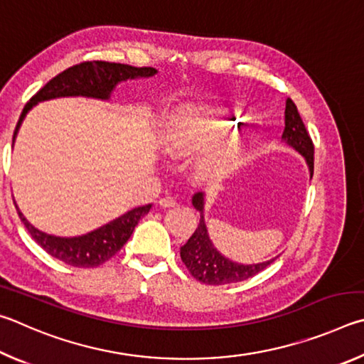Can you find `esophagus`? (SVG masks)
Masks as SVG:
<instances>
[{"label": "esophagus", "instance_id": "34e87169", "mask_svg": "<svg viewBox=\"0 0 364 364\" xmlns=\"http://www.w3.org/2000/svg\"><path fill=\"white\" fill-rule=\"evenodd\" d=\"M158 203L161 208H174L177 205V201L172 198V196H164V198H161Z\"/></svg>", "mask_w": 364, "mask_h": 364}]
</instances>
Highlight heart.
I'll list each match as a JSON object with an SVG mask.
<instances>
[{
  "label": "heart",
  "instance_id": "b5f03b06",
  "mask_svg": "<svg viewBox=\"0 0 364 364\" xmlns=\"http://www.w3.org/2000/svg\"><path fill=\"white\" fill-rule=\"evenodd\" d=\"M227 127L228 119L222 110L186 107L164 127L161 145L174 158L205 151L198 161V171L205 176H222L240 163L247 145L246 132Z\"/></svg>",
  "mask_w": 364,
  "mask_h": 364
}]
</instances>
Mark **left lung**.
<instances>
[{"label": "left lung", "mask_w": 364, "mask_h": 364, "mask_svg": "<svg viewBox=\"0 0 364 364\" xmlns=\"http://www.w3.org/2000/svg\"><path fill=\"white\" fill-rule=\"evenodd\" d=\"M283 140L301 153L305 161H307L310 177L314 176V142H311L309 136V131L305 129V124L297 112L296 104L291 99L286 100ZM192 205L196 211H200V224L187 243L181 247V259L186 264L188 272L192 273V277L198 279V282L211 286L245 282V279L257 275L259 272L267 269L278 257H273L267 260V262L243 265L222 256L214 247L206 228L205 193H195Z\"/></svg>", "instance_id": "obj_1"}]
</instances>
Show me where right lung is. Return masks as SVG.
Here are the masks:
<instances>
[{"mask_svg":"<svg viewBox=\"0 0 364 364\" xmlns=\"http://www.w3.org/2000/svg\"><path fill=\"white\" fill-rule=\"evenodd\" d=\"M153 75H156V68L153 67H132L124 65V63H113L104 60L82 62L78 63V65L67 68L65 72L59 73L49 82H46L28 100V104L23 107L21 118L17 121L14 137H12V145H14L18 127H21L25 114L38 102L57 97H75V95L108 100L118 82L136 78H150ZM150 208L151 205L134 208L114 220L108 222V224L95 228V230L86 235H81V237L62 238L38 230V228H35L23 218V214L18 211L16 205L18 218L23 222V225L27 227L31 238L49 256L62 260L67 265L78 267V269H92V267H99L107 262L108 259H112L126 245V241L131 238L134 228H136L139 220L145 214H149Z\"/></svg>","mask_w":364,"mask_h":364,"instance_id":"1","label":"right lung"}]
</instances>
